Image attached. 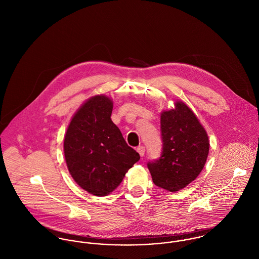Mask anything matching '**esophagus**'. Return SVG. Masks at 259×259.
<instances>
[{"label":"esophagus","instance_id":"esophagus-1","mask_svg":"<svg viewBox=\"0 0 259 259\" xmlns=\"http://www.w3.org/2000/svg\"><path fill=\"white\" fill-rule=\"evenodd\" d=\"M137 150H138V152L140 153L141 156H144V154L146 152V148L145 147H139V148H137Z\"/></svg>","mask_w":259,"mask_h":259}]
</instances>
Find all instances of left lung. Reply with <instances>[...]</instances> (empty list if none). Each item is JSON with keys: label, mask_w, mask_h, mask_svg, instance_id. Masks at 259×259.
I'll use <instances>...</instances> for the list:
<instances>
[{"label": "left lung", "mask_w": 259, "mask_h": 259, "mask_svg": "<svg viewBox=\"0 0 259 259\" xmlns=\"http://www.w3.org/2000/svg\"><path fill=\"white\" fill-rule=\"evenodd\" d=\"M162 151L158 159L148 161L153 184L170 192L179 191L201 172L209 151L204 127L185 103L160 115Z\"/></svg>", "instance_id": "8db88e82"}]
</instances>
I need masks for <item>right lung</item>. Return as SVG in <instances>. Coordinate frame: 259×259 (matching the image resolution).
<instances>
[{
	"instance_id": "1",
	"label": "right lung",
	"mask_w": 259,
	"mask_h": 259,
	"mask_svg": "<svg viewBox=\"0 0 259 259\" xmlns=\"http://www.w3.org/2000/svg\"><path fill=\"white\" fill-rule=\"evenodd\" d=\"M111 111L110 98L92 97L74 113L64 140L65 158L72 178L97 196H106L114 190L141 158L112 122Z\"/></svg>"
}]
</instances>
